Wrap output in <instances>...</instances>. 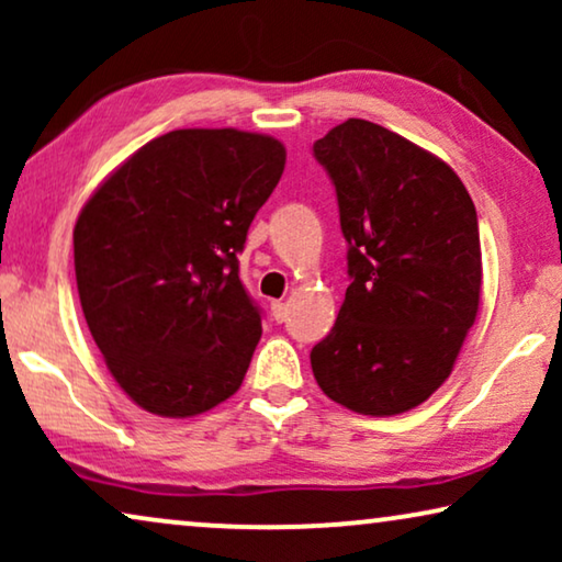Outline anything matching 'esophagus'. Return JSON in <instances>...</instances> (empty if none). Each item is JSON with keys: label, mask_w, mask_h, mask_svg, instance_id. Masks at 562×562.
<instances>
[{"label": "esophagus", "mask_w": 562, "mask_h": 562, "mask_svg": "<svg viewBox=\"0 0 562 562\" xmlns=\"http://www.w3.org/2000/svg\"><path fill=\"white\" fill-rule=\"evenodd\" d=\"M271 314H273L276 322H286L289 304L286 302H271Z\"/></svg>", "instance_id": "esophagus-1"}]
</instances>
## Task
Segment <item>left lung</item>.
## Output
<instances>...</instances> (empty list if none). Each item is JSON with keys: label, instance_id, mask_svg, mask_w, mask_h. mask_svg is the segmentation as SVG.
<instances>
[{"label": "left lung", "instance_id": "1", "mask_svg": "<svg viewBox=\"0 0 562 562\" xmlns=\"http://www.w3.org/2000/svg\"><path fill=\"white\" fill-rule=\"evenodd\" d=\"M333 179L350 286L335 327L312 348L333 402L391 417L448 379L481 302V237L458 173L368 120L314 143Z\"/></svg>", "mask_w": 562, "mask_h": 562}]
</instances>
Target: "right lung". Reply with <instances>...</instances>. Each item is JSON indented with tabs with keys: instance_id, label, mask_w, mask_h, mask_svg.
<instances>
[{
	"instance_id": "1",
	"label": "right lung",
	"mask_w": 562,
	"mask_h": 562,
	"mask_svg": "<svg viewBox=\"0 0 562 562\" xmlns=\"http://www.w3.org/2000/svg\"><path fill=\"white\" fill-rule=\"evenodd\" d=\"M286 150L243 130H173L143 145L76 220V286L122 391L158 417H194L240 389L260 310L237 252Z\"/></svg>"
}]
</instances>
